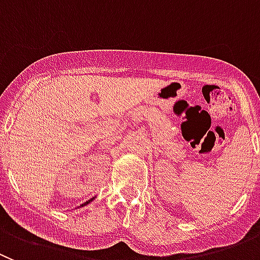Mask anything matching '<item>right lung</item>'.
<instances>
[{"instance_id": "1", "label": "right lung", "mask_w": 260, "mask_h": 260, "mask_svg": "<svg viewBox=\"0 0 260 260\" xmlns=\"http://www.w3.org/2000/svg\"><path fill=\"white\" fill-rule=\"evenodd\" d=\"M92 200H93V198H92ZM92 200H89V201H86V202H85V203H84V205H81V206H85V205H88V203H89V202H90V201H92Z\"/></svg>"}]
</instances>
